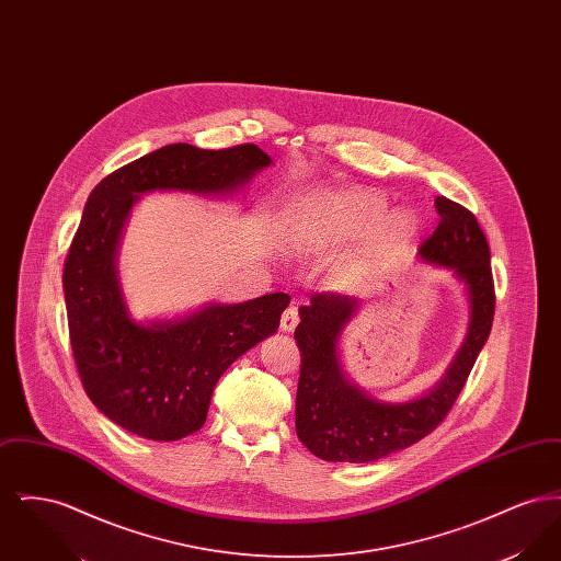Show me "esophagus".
Wrapping results in <instances>:
<instances>
[{
  "label": "esophagus",
  "mask_w": 561,
  "mask_h": 561,
  "mask_svg": "<svg viewBox=\"0 0 561 561\" xmlns=\"http://www.w3.org/2000/svg\"><path fill=\"white\" fill-rule=\"evenodd\" d=\"M296 323H298V307L290 305V307L282 313L279 328H282L284 332H293L294 328H296Z\"/></svg>",
  "instance_id": "esophagus-1"
}]
</instances>
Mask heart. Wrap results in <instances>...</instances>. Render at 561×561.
I'll return each instance as SVG.
<instances>
[{
  "instance_id": "b5f03b06",
  "label": "heart",
  "mask_w": 561,
  "mask_h": 561,
  "mask_svg": "<svg viewBox=\"0 0 561 561\" xmlns=\"http://www.w3.org/2000/svg\"><path fill=\"white\" fill-rule=\"evenodd\" d=\"M387 213V202L366 191L336 193L328 202V236L330 238H357L373 231ZM416 231V218L410 213L391 214L378 229L376 245L391 248L412 238Z\"/></svg>"
}]
</instances>
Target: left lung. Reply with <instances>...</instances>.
I'll list each match as a JSON object with an SVG mask.
<instances>
[{
    "label": "left lung",
    "mask_w": 561,
    "mask_h": 561,
    "mask_svg": "<svg viewBox=\"0 0 561 561\" xmlns=\"http://www.w3.org/2000/svg\"><path fill=\"white\" fill-rule=\"evenodd\" d=\"M439 225L421 243V261L453 268L469 296V330L444 378L423 398L403 403L374 400L348 380L339 336L359 300L345 294H313L300 307L294 339L300 348L296 435L309 453L330 462H373L403 450L437 427L453 410L494 320L490 248L473 214L453 199L435 197Z\"/></svg>",
    "instance_id": "obj_1"
}]
</instances>
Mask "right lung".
I'll list each match as a JSON object with an SVG mask.
<instances>
[{
  "instance_id": "add662e5",
  "label": "right lung",
  "mask_w": 561,
  "mask_h": 561,
  "mask_svg": "<svg viewBox=\"0 0 561 561\" xmlns=\"http://www.w3.org/2000/svg\"><path fill=\"white\" fill-rule=\"evenodd\" d=\"M268 163L256 145L208 151L176 142L115 170L90 193L62 288L81 385L115 425L153 442H176L202 428L218 378L277 332L290 302L288 294L275 293L238 305L214 302L179 320H133L115 261L138 195H231Z\"/></svg>"
}]
</instances>
